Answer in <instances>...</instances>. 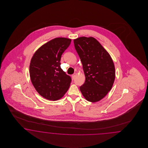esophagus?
Listing matches in <instances>:
<instances>
[{
    "label": "esophagus",
    "mask_w": 148,
    "mask_h": 148,
    "mask_svg": "<svg viewBox=\"0 0 148 148\" xmlns=\"http://www.w3.org/2000/svg\"><path fill=\"white\" fill-rule=\"evenodd\" d=\"M76 73H74V74H73V75H72V78H73V79H74V78H75V76H76Z\"/></svg>",
    "instance_id": "obj_1"
}]
</instances>
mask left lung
<instances>
[{
  "mask_svg": "<svg viewBox=\"0 0 148 148\" xmlns=\"http://www.w3.org/2000/svg\"><path fill=\"white\" fill-rule=\"evenodd\" d=\"M76 51L82 64L85 82L80 86L86 100L96 103L110 91L115 80V67L112 58L98 40L93 37L74 40Z\"/></svg>",
  "mask_w": 148,
  "mask_h": 148,
  "instance_id": "1",
  "label": "left lung"
}]
</instances>
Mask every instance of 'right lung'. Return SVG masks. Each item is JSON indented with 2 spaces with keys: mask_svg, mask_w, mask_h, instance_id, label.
Masks as SVG:
<instances>
[{
  "mask_svg": "<svg viewBox=\"0 0 148 148\" xmlns=\"http://www.w3.org/2000/svg\"><path fill=\"white\" fill-rule=\"evenodd\" d=\"M71 40L55 38L42 45L32 57L29 67L32 84L39 94L47 100L62 98L71 85V78L61 69L60 60Z\"/></svg>",
  "mask_w": 148,
  "mask_h": 148,
  "instance_id": "add662e5",
  "label": "right lung"
}]
</instances>
